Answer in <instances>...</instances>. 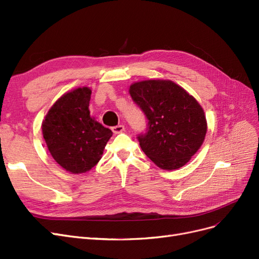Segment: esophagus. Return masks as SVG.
Segmentation results:
<instances>
[{
  "label": "esophagus",
  "mask_w": 259,
  "mask_h": 259,
  "mask_svg": "<svg viewBox=\"0 0 259 259\" xmlns=\"http://www.w3.org/2000/svg\"><path fill=\"white\" fill-rule=\"evenodd\" d=\"M112 131L115 133V135H118V133H121L124 131V126L123 124H118V126L112 127Z\"/></svg>",
  "instance_id": "esophagus-1"
}]
</instances>
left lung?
Masks as SVG:
<instances>
[{
  "label": "left lung",
  "instance_id": "left-lung-1",
  "mask_svg": "<svg viewBox=\"0 0 259 259\" xmlns=\"http://www.w3.org/2000/svg\"><path fill=\"white\" fill-rule=\"evenodd\" d=\"M129 94L148 119L147 132L138 137L142 151L162 170L185 165L206 135L202 106L169 79L133 82Z\"/></svg>",
  "mask_w": 259,
  "mask_h": 259
}]
</instances>
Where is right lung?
I'll return each mask as SVG.
<instances>
[{
    "mask_svg": "<svg viewBox=\"0 0 259 259\" xmlns=\"http://www.w3.org/2000/svg\"><path fill=\"white\" fill-rule=\"evenodd\" d=\"M91 89L78 87L62 95L49 108L41 132L56 162L73 174L89 171L99 162L113 132L91 117Z\"/></svg>",
    "mask_w": 259,
    "mask_h": 259,
    "instance_id": "1",
    "label": "right lung"
}]
</instances>
